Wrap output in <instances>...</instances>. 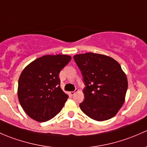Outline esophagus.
Here are the masks:
<instances>
[{
	"label": "esophagus",
	"instance_id": "1",
	"mask_svg": "<svg viewBox=\"0 0 147 147\" xmlns=\"http://www.w3.org/2000/svg\"><path fill=\"white\" fill-rule=\"evenodd\" d=\"M76 91H77V90H76L75 91H71L69 93H70L71 96H74V95L75 94V93H76Z\"/></svg>",
	"mask_w": 147,
	"mask_h": 147
}]
</instances>
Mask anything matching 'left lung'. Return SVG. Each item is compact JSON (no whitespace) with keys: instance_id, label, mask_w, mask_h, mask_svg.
Returning a JSON list of instances; mask_svg holds the SVG:
<instances>
[{"instance_id":"8db88e82","label":"left lung","mask_w":147,"mask_h":147,"mask_svg":"<svg viewBox=\"0 0 147 147\" xmlns=\"http://www.w3.org/2000/svg\"><path fill=\"white\" fill-rule=\"evenodd\" d=\"M74 59L86 86L81 110L96 121L114 117L124 104L128 87L119 63L108 56L91 52L76 54Z\"/></svg>"}]
</instances>
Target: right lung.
<instances>
[{
	"instance_id": "right-lung-1",
	"label": "right lung",
	"mask_w": 147,
	"mask_h": 147,
	"mask_svg": "<svg viewBox=\"0 0 147 147\" xmlns=\"http://www.w3.org/2000/svg\"><path fill=\"white\" fill-rule=\"evenodd\" d=\"M71 59L66 54L45 55L23 69L18 80V100L32 119L46 122L63 108L69 96L60 87L59 75Z\"/></svg>"
}]
</instances>
